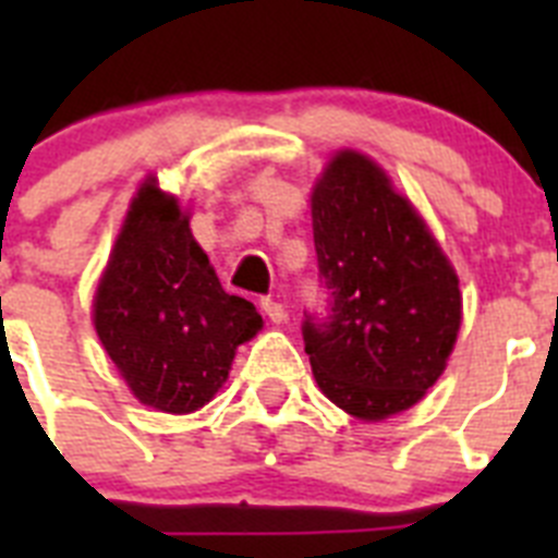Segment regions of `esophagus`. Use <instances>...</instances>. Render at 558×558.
Wrapping results in <instances>:
<instances>
[{
  "label": "esophagus",
  "instance_id": "obj_1",
  "mask_svg": "<svg viewBox=\"0 0 558 558\" xmlns=\"http://www.w3.org/2000/svg\"><path fill=\"white\" fill-rule=\"evenodd\" d=\"M263 313L268 315L274 324H282L284 318H288V310H284V304L274 302V299H263Z\"/></svg>",
  "mask_w": 558,
  "mask_h": 558
}]
</instances>
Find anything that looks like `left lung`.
<instances>
[{"label":"left lung","instance_id":"left-lung-1","mask_svg":"<svg viewBox=\"0 0 558 558\" xmlns=\"http://www.w3.org/2000/svg\"><path fill=\"white\" fill-rule=\"evenodd\" d=\"M327 307L304 313V352L335 405L366 422L408 411L445 372L461 327L458 276L388 175L338 153L313 192Z\"/></svg>","mask_w":558,"mask_h":558}]
</instances>
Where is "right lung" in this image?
I'll return each mask as SVG.
<instances>
[{
    "instance_id": "1",
    "label": "right lung",
    "mask_w": 558,
    "mask_h": 558,
    "mask_svg": "<svg viewBox=\"0 0 558 558\" xmlns=\"http://www.w3.org/2000/svg\"><path fill=\"white\" fill-rule=\"evenodd\" d=\"M95 327L145 405L190 413L223 386L263 315L220 288L175 198L145 181L97 288Z\"/></svg>"
}]
</instances>
